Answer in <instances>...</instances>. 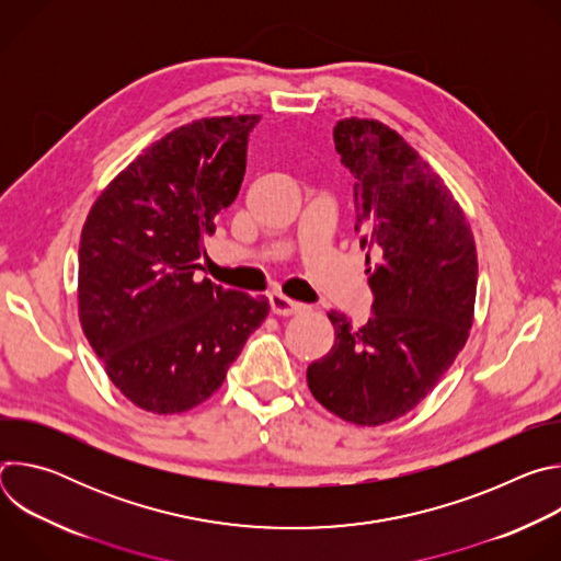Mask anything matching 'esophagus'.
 Masks as SVG:
<instances>
[{
	"instance_id": "1",
	"label": "esophagus",
	"mask_w": 561,
	"mask_h": 561,
	"mask_svg": "<svg viewBox=\"0 0 561 561\" xmlns=\"http://www.w3.org/2000/svg\"><path fill=\"white\" fill-rule=\"evenodd\" d=\"M268 304H271V310H273L275 314H284V317H288V314H297V312H301V310L306 308L304 304L293 301V299H288V297L279 295V293L268 295Z\"/></svg>"
}]
</instances>
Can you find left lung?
<instances>
[{"instance_id":"1","label":"left lung","mask_w":561,"mask_h":561,"mask_svg":"<svg viewBox=\"0 0 561 561\" xmlns=\"http://www.w3.org/2000/svg\"><path fill=\"white\" fill-rule=\"evenodd\" d=\"M333 139L355 175V230L379 262L366 271L375 295L368 322L353 329L331 310L335 344L308 366L306 379L333 415L379 426L413 411L463 348L477 251L459 202L397 130L346 117Z\"/></svg>"}]
</instances>
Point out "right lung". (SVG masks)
Returning a JSON list of instances; mask_svg holds the SVG:
<instances>
[{"instance_id": "1", "label": "right lung", "mask_w": 561, "mask_h": 561, "mask_svg": "<svg viewBox=\"0 0 561 561\" xmlns=\"http://www.w3.org/2000/svg\"><path fill=\"white\" fill-rule=\"evenodd\" d=\"M260 115L204 117L150 144L100 193L79 242L77 308L106 375L154 415L199 407L268 299L197 279L204 237L247 171Z\"/></svg>"}]
</instances>
